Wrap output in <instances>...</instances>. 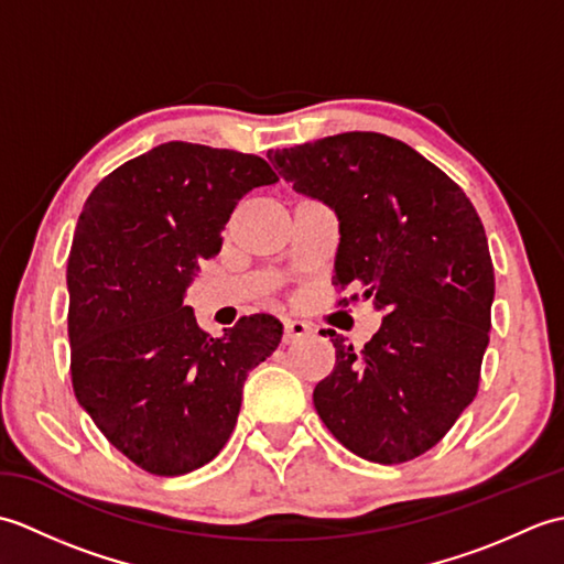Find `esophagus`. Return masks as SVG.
Segmentation results:
<instances>
[{"mask_svg":"<svg viewBox=\"0 0 564 564\" xmlns=\"http://www.w3.org/2000/svg\"><path fill=\"white\" fill-rule=\"evenodd\" d=\"M310 337V327L305 322H297V319H285L283 325V341L285 344H295L297 339Z\"/></svg>","mask_w":564,"mask_h":564,"instance_id":"obj_1","label":"esophagus"}]
</instances>
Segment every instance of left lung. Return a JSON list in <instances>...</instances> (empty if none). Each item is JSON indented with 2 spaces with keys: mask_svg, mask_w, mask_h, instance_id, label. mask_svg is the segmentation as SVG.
<instances>
[{
  "mask_svg": "<svg viewBox=\"0 0 564 564\" xmlns=\"http://www.w3.org/2000/svg\"><path fill=\"white\" fill-rule=\"evenodd\" d=\"M293 188L339 218V305L386 310L361 351L334 329L337 364L315 410L341 446L380 465L414 460L475 400L489 344L495 267L465 191L406 142L370 130L271 150Z\"/></svg>",
  "mask_w": 564,
  "mask_h": 564,
  "instance_id": "1",
  "label": "left lung"
}]
</instances>
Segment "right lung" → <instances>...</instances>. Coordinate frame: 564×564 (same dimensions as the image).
Here are the masks:
<instances>
[{
  "instance_id": "1",
  "label": "right lung",
  "mask_w": 564,
  "mask_h": 564,
  "mask_svg": "<svg viewBox=\"0 0 564 564\" xmlns=\"http://www.w3.org/2000/svg\"><path fill=\"white\" fill-rule=\"evenodd\" d=\"M275 182L257 154L174 140L104 176L84 203L67 261L72 388L145 473L210 463L237 424L249 370L281 344L271 315L213 339L184 305L237 200Z\"/></svg>"
}]
</instances>
